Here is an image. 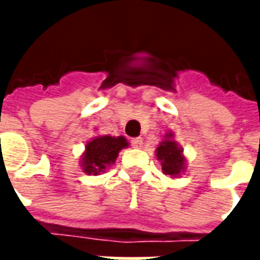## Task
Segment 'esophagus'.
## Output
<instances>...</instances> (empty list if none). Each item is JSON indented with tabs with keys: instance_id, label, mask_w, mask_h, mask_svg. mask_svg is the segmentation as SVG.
Returning <instances> with one entry per match:
<instances>
[{
	"instance_id": "34e87169",
	"label": "esophagus",
	"mask_w": 260,
	"mask_h": 260,
	"mask_svg": "<svg viewBox=\"0 0 260 260\" xmlns=\"http://www.w3.org/2000/svg\"><path fill=\"white\" fill-rule=\"evenodd\" d=\"M131 143H132V146L134 147H142V145H143V139H142V138H134V139L131 141Z\"/></svg>"
}]
</instances>
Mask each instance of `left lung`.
<instances>
[{"label":"left lung","instance_id":"8db88e82","mask_svg":"<svg viewBox=\"0 0 260 260\" xmlns=\"http://www.w3.org/2000/svg\"><path fill=\"white\" fill-rule=\"evenodd\" d=\"M173 138H174L173 132L166 134L164 139L158 143L156 149V157L158 161H161V170L164 174L175 178L185 171L186 161L182 154L184 152L182 147L178 146Z\"/></svg>","mask_w":260,"mask_h":260}]
</instances>
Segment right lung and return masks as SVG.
<instances>
[{
  "label": "right lung",
  "mask_w": 260,
  "mask_h": 260,
  "mask_svg": "<svg viewBox=\"0 0 260 260\" xmlns=\"http://www.w3.org/2000/svg\"><path fill=\"white\" fill-rule=\"evenodd\" d=\"M128 145L129 143L124 136H96L86 143L80 167L89 175L104 173L107 167L115 163L118 153L128 147Z\"/></svg>",
  "instance_id": "obj_1"
}]
</instances>
